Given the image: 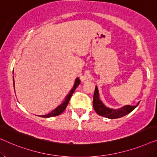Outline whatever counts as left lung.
Here are the masks:
<instances>
[{
  "label": "left lung",
  "instance_id": "8db88e82",
  "mask_svg": "<svg viewBox=\"0 0 157 157\" xmlns=\"http://www.w3.org/2000/svg\"><path fill=\"white\" fill-rule=\"evenodd\" d=\"M140 101L137 103L136 106H130V105H126L124 106L122 108L118 109H113L106 107L103 104V102L99 99V90H98L97 86H96L93 98V106L94 109L95 111L97 112V114L99 116L106 117V118L114 119L118 118L127 115L130 113L131 111H132L136 107L138 106Z\"/></svg>",
  "mask_w": 157,
  "mask_h": 157
}]
</instances>
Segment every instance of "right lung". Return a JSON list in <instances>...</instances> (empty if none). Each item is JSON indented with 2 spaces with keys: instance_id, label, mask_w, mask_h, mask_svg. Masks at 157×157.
<instances>
[{
  "instance_id": "add662e5",
  "label": "right lung",
  "mask_w": 157,
  "mask_h": 157,
  "mask_svg": "<svg viewBox=\"0 0 157 157\" xmlns=\"http://www.w3.org/2000/svg\"><path fill=\"white\" fill-rule=\"evenodd\" d=\"M13 82H14V79H13ZM79 84H80V80H79V79L78 78L75 79V82L73 87H72V89L71 90V92L68 93V94L66 96V97H65V99L63 101V102L62 104L60 105V106H57V108H56L54 110H53V111H51V113L46 114V115L40 116V117H43V118H50V117L56 116L60 115V113H62L63 112L65 111V109H66L67 104H68V103H69L70 99H71V98L72 97V94H73L75 90H76V88L78 87ZM13 86H14V90H15V82H13Z\"/></svg>"
}]
</instances>
